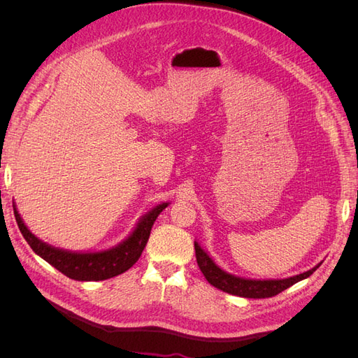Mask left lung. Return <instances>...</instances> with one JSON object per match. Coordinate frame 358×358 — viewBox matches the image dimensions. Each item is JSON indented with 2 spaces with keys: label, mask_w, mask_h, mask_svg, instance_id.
Listing matches in <instances>:
<instances>
[{
  "label": "left lung",
  "mask_w": 358,
  "mask_h": 358,
  "mask_svg": "<svg viewBox=\"0 0 358 358\" xmlns=\"http://www.w3.org/2000/svg\"><path fill=\"white\" fill-rule=\"evenodd\" d=\"M194 248H196V258L197 264L201 270L204 278L208 279V282L218 288L221 291L229 292L233 296L246 297V299H266V297H273L284 289L289 288L291 285L297 284L299 280H303L309 278L315 270L321 266L317 264L313 268L308 270V272H303L300 275L285 278V279H248L234 276L231 273H227L218 264H216L213 259L209 257V254L204 251V249L199 245V242H194Z\"/></svg>",
  "instance_id": "1"
}]
</instances>
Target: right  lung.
<instances>
[{"label":"right lung","mask_w":358,"mask_h":358,"mask_svg":"<svg viewBox=\"0 0 358 358\" xmlns=\"http://www.w3.org/2000/svg\"><path fill=\"white\" fill-rule=\"evenodd\" d=\"M167 206L169 203L155 206L140 218L133 233L125 241L99 252H73L48 245L28 230L16 209V204H13V210L19 230L32 251L46 259L50 266L74 280H104L127 272L129 267L136 264L148 243L155 220Z\"/></svg>","instance_id":"add662e5"}]
</instances>
